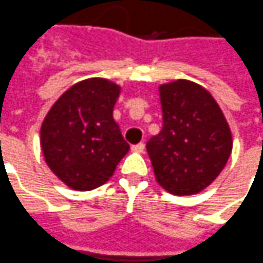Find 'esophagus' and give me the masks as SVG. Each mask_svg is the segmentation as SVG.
Returning a JSON list of instances; mask_svg holds the SVG:
<instances>
[{
	"label": "esophagus",
	"mask_w": 263,
	"mask_h": 263,
	"mask_svg": "<svg viewBox=\"0 0 263 263\" xmlns=\"http://www.w3.org/2000/svg\"><path fill=\"white\" fill-rule=\"evenodd\" d=\"M132 151L136 153H143L144 152V144L143 143H137L132 146Z\"/></svg>",
	"instance_id": "esophagus-1"
}]
</instances>
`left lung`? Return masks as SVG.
I'll list each match as a JSON object with an SVG mask.
<instances>
[{
	"mask_svg": "<svg viewBox=\"0 0 263 263\" xmlns=\"http://www.w3.org/2000/svg\"><path fill=\"white\" fill-rule=\"evenodd\" d=\"M163 126L146 149L158 184L174 195L205 190L233 147L226 117L205 88L188 79L159 85Z\"/></svg>",
	"mask_w": 263,
	"mask_h": 263,
	"instance_id": "left-lung-1",
	"label": "left lung"
}]
</instances>
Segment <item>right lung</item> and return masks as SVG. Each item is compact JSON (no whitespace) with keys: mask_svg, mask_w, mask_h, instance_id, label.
Masks as SVG:
<instances>
[{"mask_svg":"<svg viewBox=\"0 0 263 263\" xmlns=\"http://www.w3.org/2000/svg\"><path fill=\"white\" fill-rule=\"evenodd\" d=\"M121 86L104 78L72 85L58 98L40 127L46 163L70 190L91 191L105 184L130 146L112 108Z\"/></svg>","mask_w":263,"mask_h":263,"instance_id":"obj_1","label":"right lung"}]
</instances>
